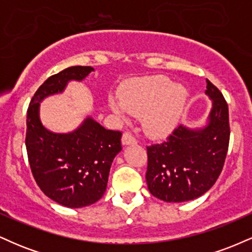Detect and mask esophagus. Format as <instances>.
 Listing matches in <instances>:
<instances>
[{
  "label": "esophagus",
  "mask_w": 252,
  "mask_h": 252,
  "mask_svg": "<svg viewBox=\"0 0 252 252\" xmlns=\"http://www.w3.org/2000/svg\"><path fill=\"white\" fill-rule=\"evenodd\" d=\"M137 143V141H136V138L132 136L131 132H124L123 136H122V144L123 146H129V144H136Z\"/></svg>",
  "instance_id": "esophagus-1"
}]
</instances>
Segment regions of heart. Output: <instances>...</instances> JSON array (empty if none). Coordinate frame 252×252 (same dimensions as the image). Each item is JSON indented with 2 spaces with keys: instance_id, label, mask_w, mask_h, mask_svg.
<instances>
[{
  "instance_id": "1",
  "label": "heart",
  "mask_w": 252,
  "mask_h": 252,
  "mask_svg": "<svg viewBox=\"0 0 252 252\" xmlns=\"http://www.w3.org/2000/svg\"><path fill=\"white\" fill-rule=\"evenodd\" d=\"M187 97V90L168 77L150 76L124 83L118 97H108V105L118 117L141 116L147 134L164 137L178 126Z\"/></svg>"
}]
</instances>
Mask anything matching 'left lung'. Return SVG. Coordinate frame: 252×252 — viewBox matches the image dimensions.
<instances>
[{
  "instance_id": "1",
  "label": "left lung",
  "mask_w": 252,
  "mask_h": 252,
  "mask_svg": "<svg viewBox=\"0 0 252 252\" xmlns=\"http://www.w3.org/2000/svg\"><path fill=\"white\" fill-rule=\"evenodd\" d=\"M212 100L207 124L179 126L167 141L147 147L149 192L167 202L193 200L206 193L220 175L230 141L228 108L221 92L206 79Z\"/></svg>"
}]
</instances>
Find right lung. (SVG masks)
<instances>
[{
  "label": "right lung",
  "instance_id": "1",
  "mask_svg": "<svg viewBox=\"0 0 252 252\" xmlns=\"http://www.w3.org/2000/svg\"><path fill=\"white\" fill-rule=\"evenodd\" d=\"M92 71L91 66H72L51 76L27 110L26 148L34 179L48 198L71 209L94 204L105 193L110 167L122 150V132L105 129L92 117L72 132H52L40 121V102L62 94L71 80L82 82Z\"/></svg>",
  "mask_w": 252,
  "mask_h": 252
}]
</instances>
